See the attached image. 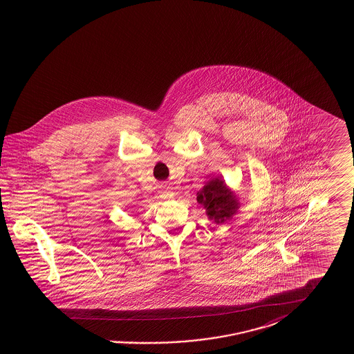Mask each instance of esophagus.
I'll return each instance as SVG.
<instances>
[{
	"mask_svg": "<svg viewBox=\"0 0 354 354\" xmlns=\"http://www.w3.org/2000/svg\"><path fill=\"white\" fill-rule=\"evenodd\" d=\"M163 199H171L172 196H174V194L171 192V191H169V189H163L162 191V195H160Z\"/></svg>",
	"mask_w": 354,
	"mask_h": 354,
	"instance_id": "esophagus-1",
	"label": "esophagus"
}]
</instances>
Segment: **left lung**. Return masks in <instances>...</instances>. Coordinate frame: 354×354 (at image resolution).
<instances>
[{"instance_id":"1","label":"left lung","mask_w":354,"mask_h":354,"mask_svg":"<svg viewBox=\"0 0 354 354\" xmlns=\"http://www.w3.org/2000/svg\"><path fill=\"white\" fill-rule=\"evenodd\" d=\"M196 195V201L205 208L208 219L215 220L216 224L231 219L237 212L239 202L235 194L219 178L209 180Z\"/></svg>"}]
</instances>
